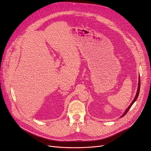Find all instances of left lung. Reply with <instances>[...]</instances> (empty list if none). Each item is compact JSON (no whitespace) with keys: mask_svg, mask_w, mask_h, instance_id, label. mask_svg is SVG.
Wrapping results in <instances>:
<instances>
[{"mask_svg":"<svg viewBox=\"0 0 151 151\" xmlns=\"http://www.w3.org/2000/svg\"><path fill=\"white\" fill-rule=\"evenodd\" d=\"M140 77H139V84H138V89H137V93H136V95H135V98L134 99V100H133V101L132 102V103L130 104V105H129V106L128 107V108L126 109V111H125V113L123 114L122 115V116H121V117H123V116H124L126 114H127V113L129 111V109L131 108V106H132V104H133L134 103V102L136 101L137 100V98H138V96H139V92H140Z\"/></svg>","mask_w":151,"mask_h":151,"instance_id":"obj_1","label":"left lung"}]
</instances>
